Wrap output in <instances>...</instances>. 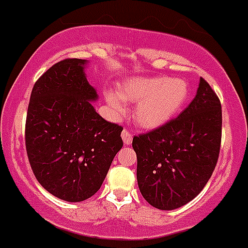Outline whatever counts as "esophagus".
Listing matches in <instances>:
<instances>
[{
    "label": "esophagus",
    "mask_w": 248,
    "mask_h": 248,
    "mask_svg": "<svg viewBox=\"0 0 248 248\" xmlns=\"http://www.w3.org/2000/svg\"><path fill=\"white\" fill-rule=\"evenodd\" d=\"M122 139L123 141H124V144L130 145L131 141H133V135H131V133H129L126 129H124V130L122 131Z\"/></svg>",
    "instance_id": "esophagus-1"
}]
</instances>
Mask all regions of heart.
Instances as JSON below:
<instances>
[{"instance_id":"b5f03b06","label":"heart","mask_w":248,"mask_h":248,"mask_svg":"<svg viewBox=\"0 0 248 248\" xmlns=\"http://www.w3.org/2000/svg\"><path fill=\"white\" fill-rule=\"evenodd\" d=\"M107 102L118 117L125 113L126 103H138L134 122L142 129H156L169 123L187 103L189 86L182 78L134 77L118 87V94L107 93Z\"/></svg>"}]
</instances>
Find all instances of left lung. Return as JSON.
Instances as JSON below:
<instances>
[{
    "label": "left lung",
    "instance_id": "obj_1",
    "mask_svg": "<svg viewBox=\"0 0 248 248\" xmlns=\"http://www.w3.org/2000/svg\"><path fill=\"white\" fill-rule=\"evenodd\" d=\"M221 124L219 97L201 77L197 96L178 117L134 136L136 178L147 203L173 210L202 192L219 158Z\"/></svg>",
    "mask_w": 248,
    "mask_h": 248
}]
</instances>
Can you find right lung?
Returning <instances> with one entry per match:
<instances>
[{
  "mask_svg": "<svg viewBox=\"0 0 248 248\" xmlns=\"http://www.w3.org/2000/svg\"><path fill=\"white\" fill-rule=\"evenodd\" d=\"M87 60L65 59L34 85L26 120V149L35 178L66 202H82L101 188L123 147V128L104 120L85 74Z\"/></svg>",
  "mask_w": 248,
  "mask_h": 248,
  "instance_id": "right-lung-1",
  "label": "right lung"
}]
</instances>
